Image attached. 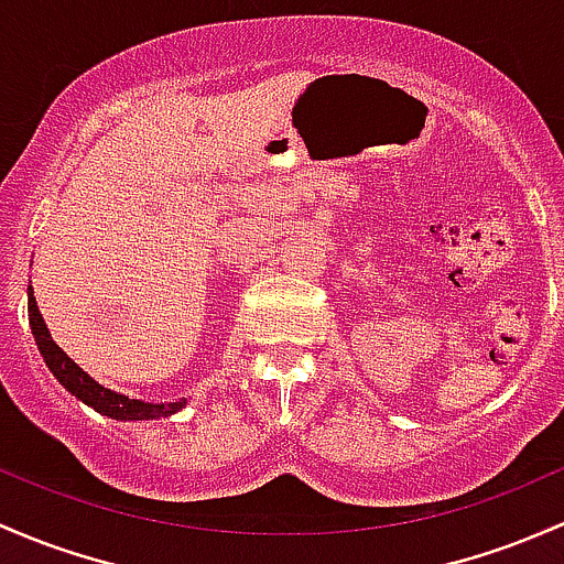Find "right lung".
I'll use <instances>...</instances> for the list:
<instances>
[{
    "instance_id": "add662e5",
    "label": "right lung",
    "mask_w": 564,
    "mask_h": 564,
    "mask_svg": "<svg viewBox=\"0 0 564 564\" xmlns=\"http://www.w3.org/2000/svg\"><path fill=\"white\" fill-rule=\"evenodd\" d=\"M29 327H32L34 343H37L40 354H43L47 370L53 372L58 383L69 391L73 397H78L83 405L94 408L102 416L116 419V422H151V419H167L173 413L186 408V397L177 402H145V400H132V397L121 394V391H112L102 387L99 381H94L86 370L67 357V351L56 346V340L47 332V324L40 313L37 300H34V289L29 286Z\"/></svg>"
}]
</instances>
